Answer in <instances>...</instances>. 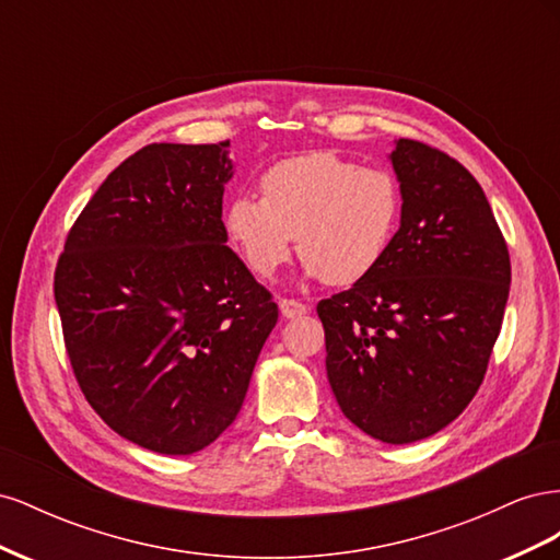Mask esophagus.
<instances>
[{
  "mask_svg": "<svg viewBox=\"0 0 560 560\" xmlns=\"http://www.w3.org/2000/svg\"><path fill=\"white\" fill-rule=\"evenodd\" d=\"M280 313L284 317H301L308 313V306L296 299H280Z\"/></svg>",
  "mask_w": 560,
  "mask_h": 560,
  "instance_id": "esophagus-1",
  "label": "esophagus"
}]
</instances>
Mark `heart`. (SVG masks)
Returning a JSON list of instances; mask_svg holds the SVG:
<instances>
[{"instance_id": "1", "label": "heart", "mask_w": 560, "mask_h": 560, "mask_svg": "<svg viewBox=\"0 0 560 560\" xmlns=\"http://www.w3.org/2000/svg\"><path fill=\"white\" fill-rule=\"evenodd\" d=\"M399 217L401 194L387 171L313 151L270 165L261 177V198L235 196L224 212V229L261 280L290 261L296 235L303 270L343 287L378 268Z\"/></svg>"}]
</instances>
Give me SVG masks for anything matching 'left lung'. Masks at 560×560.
Masks as SVG:
<instances>
[{"instance_id": "obj_1", "label": "left lung", "mask_w": 560, "mask_h": 560, "mask_svg": "<svg viewBox=\"0 0 560 560\" xmlns=\"http://www.w3.org/2000/svg\"><path fill=\"white\" fill-rule=\"evenodd\" d=\"M401 224L374 273L317 303L343 416L385 444L432 436L486 376L512 264L479 182L418 140L389 154Z\"/></svg>"}]
</instances>
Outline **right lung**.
<instances>
[{
  "instance_id": "obj_1",
  "label": "right lung",
  "mask_w": 560,
  "mask_h": 560,
  "mask_svg": "<svg viewBox=\"0 0 560 560\" xmlns=\"http://www.w3.org/2000/svg\"><path fill=\"white\" fill-rule=\"evenodd\" d=\"M229 142L147 144L67 233L56 306L83 397L128 442L210 446L238 416L278 303L226 241Z\"/></svg>"
}]
</instances>
